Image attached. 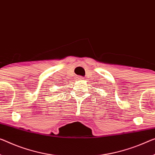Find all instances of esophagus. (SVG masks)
I'll list each match as a JSON object with an SVG mask.
<instances>
[{"label":"esophagus","mask_w":155,"mask_h":155,"mask_svg":"<svg viewBox=\"0 0 155 155\" xmlns=\"http://www.w3.org/2000/svg\"><path fill=\"white\" fill-rule=\"evenodd\" d=\"M77 79L82 80H84V78L82 77V76H78V77H77Z\"/></svg>","instance_id":"34e87169"}]
</instances>
